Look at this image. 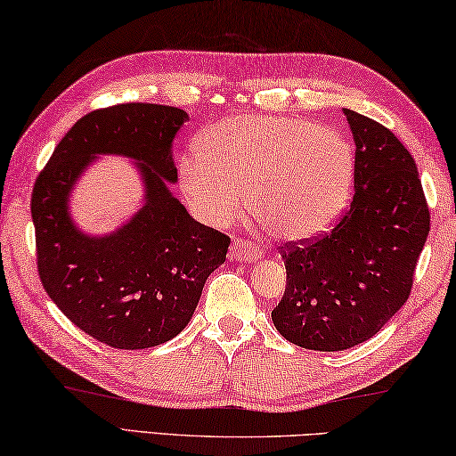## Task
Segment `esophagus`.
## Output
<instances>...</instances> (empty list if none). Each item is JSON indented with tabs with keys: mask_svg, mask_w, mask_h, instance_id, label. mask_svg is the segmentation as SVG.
Here are the masks:
<instances>
[{
	"mask_svg": "<svg viewBox=\"0 0 456 456\" xmlns=\"http://www.w3.org/2000/svg\"><path fill=\"white\" fill-rule=\"evenodd\" d=\"M263 256L258 246L250 240H244V238H234L232 246H230V258L232 260H256Z\"/></svg>",
	"mask_w": 456,
	"mask_h": 456,
	"instance_id": "34e87169",
	"label": "esophagus"
}]
</instances>
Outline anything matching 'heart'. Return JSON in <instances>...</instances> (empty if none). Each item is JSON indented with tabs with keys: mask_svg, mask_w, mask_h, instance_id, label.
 <instances>
[{
	"mask_svg": "<svg viewBox=\"0 0 456 456\" xmlns=\"http://www.w3.org/2000/svg\"><path fill=\"white\" fill-rule=\"evenodd\" d=\"M354 151L339 131L305 118L238 115L201 133L179 166L191 210L214 226L242 208L266 232L303 240L330 226L349 200Z\"/></svg>",
	"mask_w": 456,
	"mask_h": 456,
	"instance_id": "b5f03b06",
	"label": "heart"
}]
</instances>
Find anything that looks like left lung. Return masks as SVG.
Returning a JSON list of instances; mask_svg holds the SVG:
<instances>
[{"label": "left lung", "instance_id": "8db88e82", "mask_svg": "<svg viewBox=\"0 0 456 456\" xmlns=\"http://www.w3.org/2000/svg\"><path fill=\"white\" fill-rule=\"evenodd\" d=\"M355 141L354 200L331 232L281 246L287 287L273 323L287 341L341 352L370 339L410 297L430 212L400 139L343 109Z\"/></svg>", "mask_w": 456, "mask_h": 456}]
</instances>
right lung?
Here are the masks:
<instances>
[{"label":"right lung","instance_id":"add662e5","mask_svg":"<svg viewBox=\"0 0 456 456\" xmlns=\"http://www.w3.org/2000/svg\"><path fill=\"white\" fill-rule=\"evenodd\" d=\"M188 113L151 102L96 109L74 123L36 177L32 220L42 287L78 330L104 346L145 349L174 339L224 260L230 236L191 218L167 182L171 141ZM140 161L146 206L115 235L86 237L69 222L68 193L94 154Z\"/></svg>","mask_w":456,"mask_h":456}]
</instances>
